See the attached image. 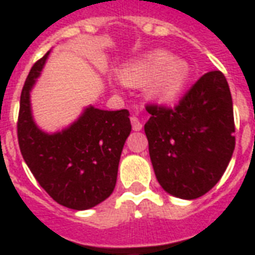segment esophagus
<instances>
[{"label": "esophagus", "mask_w": 255, "mask_h": 255, "mask_svg": "<svg viewBox=\"0 0 255 255\" xmlns=\"http://www.w3.org/2000/svg\"><path fill=\"white\" fill-rule=\"evenodd\" d=\"M131 126H132V129L133 131H140L142 129V123H140V120H139L138 117L132 116L131 117Z\"/></svg>", "instance_id": "obj_1"}]
</instances>
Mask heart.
<instances>
[{"label":"heart","instance_id":"1","mask_svg":"<svg viewBox=\"0 0 255 255\" xmlns=\"http://www.w3.org/2000/svg\"><path fill=\"white\" fill-rule=\"evenodd\" d=\"M191 78L187 60L176 58L168 50H154L123 68L120 79L129 87H143L151 100H176Z\"/></svg>","mask_w":255,"mask_h":255}]
</instances>
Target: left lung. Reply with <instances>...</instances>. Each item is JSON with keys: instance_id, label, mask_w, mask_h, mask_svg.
I'll return each instance as SVG.
<instances>
[{"instance_id": "obj_1", "label": "left lung", "mask_w": 255, "mask_h": 255, "mask_svg": "<svg viewBox=\"0 0 255 255\" xmlns=\"http://www.w3.org/2000/svg\"><path fill=\"white\" fill-rule=\"evenodd\" d=\"M150 160L166 192L195 199L210 191L235 149L230 86L220 71L198 79L173 108L146 105Z\"/></svg>"}]
</instances>
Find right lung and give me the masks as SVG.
Instances as JSON below:
<instances>
[{
  "label": "right lung",
  "instance_id": "obj_1",
  "mask_svg": "<svg viewBox=\"0 0 255 255\" xmlns=\"http://www.w3.org/2000/svg\"><path fill=\"white\" fill-rule=\"evenodd\" d=\"M49 52L31 68L20 95L17 139L21 155L41 187L60 205L86 210L111 195L123 146L131 132L129 113L87 108L78 122L45 133L32 120L30 91Z\"/></svg>",
  "mask_w": 255,
  "mask_h": 255
}]
</instances>
